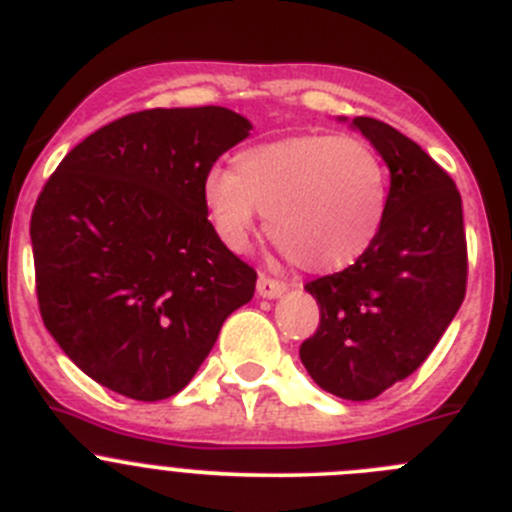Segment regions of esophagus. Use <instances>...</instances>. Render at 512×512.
Masks as SVG:
<instances>
[{
    "label": "esophagus",
    "mask_w": 512,
    "mask_h": 512,
    "mask_svg": "<svg viewBox=\"0 0 512 512\" xmlns=\"http://www.w3.org/2000/svg\"><path fill=\"white\" fill-rule=\"evenodd\" d=\"M285 290H287L285 282L275 280V277L265 275V272H262L260 280H257V292H260L262 297H280Z\"/></svg>",
    "instance_id": "34e87169"
}]
</instances>
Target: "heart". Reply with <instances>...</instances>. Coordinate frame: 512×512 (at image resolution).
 Wrapping results in <instances>:
<instances>
[{
    "instance_id": "1",
    "label": "heart",
    "mask_w": 512,
    "mask_h": 512,
    "mask_svg": "<svg viewBox=\"0 0 512 512\" xmlns=\"http://www.w3.org/2000/svg\"><path fill=\"white\" fill-rule=\"evenodd\" d=\"M202 202L230 250L250 245L260 212L287 260L337 272L355 265L380 237L390 175L370 142L295 135L247 147L232 160V172H207Z\"/></svg>"
}]
</instances>
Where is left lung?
<instances>
[{"label":"left lung","mask_w":512,"mask_h":512,"mask_svg":"<svg viewBox=\"0 0 512 512\" xmlns=\"http://www.w3.org/2000/svg\"><path fill=\"white\" fill-rule=\"evenodd\" d=\"M352 124L390 167L388 217L355 265L305 285L320 325L300 360L322 390L362 403L413 375L448 330L465 300L468 242L453 177L390 124Z\"/></svg>","instance_id":"8db88e82"}]
</instances>
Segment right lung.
<instances>
[{"mask_svg": "<svg viewBox=\"0 0 512 512\" xmlns=\"http://www.w3.org/2000/svg\"><path fill=\"white\" fill-rule=\"evenodd\" d=\"M252 124L225 107L145 109L104 124L54 170L29 235L44 327L124 398L195 377L257 272L217 237L202 180Z\"/></svg>", "mask_w": 512, "mask_h": 512, "instance_id": "1", "label": "right lung"}]
</instances>
